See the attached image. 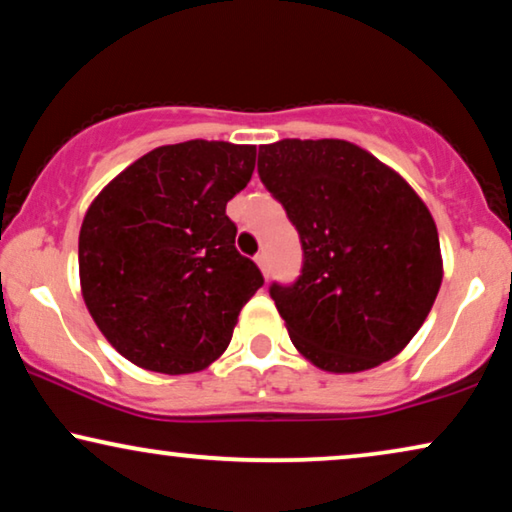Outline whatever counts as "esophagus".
I'll list each match as a JSON object with an SVG mask.
<instances>
[{
  "label": "esophagus",
  "mask_w": 512,
  "mask_h": 512,
  "mask_svg": "<svg viewBox=\"0 0 512 512\" xmlns=\"http://www.w3.org/2000/svg\"><path fill=\"white\" fill-rule=\"evenodd\" d=\"M255 262H257V267L262 269V274L269 276V260H267V255H264V252H260V255L255 257Z\"/></svg>",
  "instance_id": "esophagus-1"
}]
</instances>
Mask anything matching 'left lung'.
<instances>
[{
    "label": "left lung",
    "mask_w": 512,
    "mask_h": 512,
    "mask_svg": "<svg viewBox=\"0 0 512 512\" xmlns=\"http://www.w3.org/2000/svg\"><path fill=\"white\" fill-rule=\"evenodd\" d=\"M257 173L302 241V274L269 295L325 372H363L410 344L442 283L438 229L395 170L346 140L260 147Z\"/></svg>",
    "instance_id": "8db88e82"
}]
</instances>
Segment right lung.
I'll use <instances>...</instances> for the list:
<instances>
[{"label":"right lung","mask_w":512,"mask_h":512,"mask_svg":"<svg viewBox=\"0 0 512 512\" xmlns=\"http://www.w3.org/2000/svg\"><path fill=\"white\" fill-rule=\"evenodd\" d=\"M255 147L189 140L156 147L114 177L79 234L81 295L121 356L161 374L199 372L264 285L236 250L227 201L248 185Z\"/></svg>","instance_id":"right-lung-1"}]
</instances>
